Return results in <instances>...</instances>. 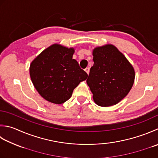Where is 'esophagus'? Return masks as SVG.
Listing matches in <instances>:
<instances>
[{
  "mask_svg": "<svg viewBox=\"0 0 158 158\" xmlns=\"http://www.w3.org/2000/svg\"><path fill=\"white\" fill-rule=\"evenodd\" d=\"M85 71L86 73H87V74L88 75L89 73V68H86V69H85Z\"/></svg>",
  "mask_w": 158,
  "mask_h": 158,
  "instance_id": "obj_1",
  "label": "esophagus"
}]
</instances>
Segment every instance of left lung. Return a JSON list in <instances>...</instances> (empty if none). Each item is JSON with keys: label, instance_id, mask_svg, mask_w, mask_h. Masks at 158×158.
I'll use <instances>...</instances> for the list:
<instances>
[{"label": "left lung", "instance_id": "8db88e82", "mask_svg": "<svg viewBox=\"0 0 158 158\" xmlns=\"http://www.w3.org/2000/svg\"><path fill=\"white\" fill-rule=\"evenodd\" d=\"M94 65L91 67L87 84L96 104L101 107L116 105L131 89L135 71L122 52L112 44L95 48Z\"/></svg>", "mask_w": 158, "mask_h": 158}]
</instances>
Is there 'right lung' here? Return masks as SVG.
<instances>
[{
    "label": "right lung",
    "mask_w": 158,
    "mask_h": 158,
    "mask_svg": "<svg viewBox=\"0 0 158 158\" xmlns=\"http://www.w3.org/2000/svg\"><path fill=\"white\" fill-rule=\"evenodd\" d=\"M73 48L52 44L37 56L30 65L29 73L34 87L41 97L51 103L68 101L88 74L73 59Z\"/></svg>",
    "instance_id": "1"
}]
</instances>
